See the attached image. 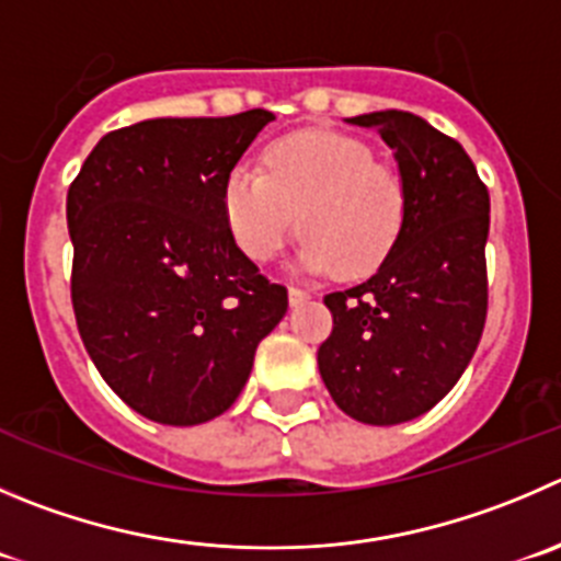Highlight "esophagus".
<instances>
[{
	"mask_svg": "<svg viewBox=\"0 0 561 561\" xmlns=\"http://www.w3.org/2000/svg\"><path fill=\"white\" fill-rule=\"evenodd\" d=\"M308 297H311V291L302 289V286H289V300H291V306H297V302L308 300Z\"/></svg>",
	"mask_w": 561,
	"mask_h": 561,
	"instance_id": "obj_1",
	"label": "esophagus"
}]
</instances>
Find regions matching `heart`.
Instances as JSON below:
<instances>
[{
  "label": "heart",
  "instance_id": "obj_1",
  "mask_svg": "<svg viewBox=\"0 0 561 561\" xmlns=\"http://www.w3.org/2000/svg\"><path fill=\"white\" fill-rule=\"evenodd\" d=\"M222 209L239 248L266 261L284 248L300 217V264L369 275L404 226L402 170L335 131H297L270 142L264 170L237 164L222 184Z\"/></svg>",
  "mask_w": 561,
  "mask_h": 561
}]
</instances>
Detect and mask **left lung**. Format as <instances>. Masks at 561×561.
Returning <instances> with one entry per match:
<instances>
[{
  "mask_svg": "<svg viewBox=\"0 0 561 561\" xmlns=\"http://www.w3.org/2000/svg\"><path fill=\"white\" fill-rule=\"evenodd\" d=\"M350 124L393 148L408 211L375 275L324 295L333 333L317 360L346 415L391 426L435 408L477 352L488 319L490 195L460 142L419 115L386 110Z\"/></svg>",
  "mask_w": 561,
  "mask_h": 561,
  "instance_id": "1",
  "label": "left lung"
}]
</instances>
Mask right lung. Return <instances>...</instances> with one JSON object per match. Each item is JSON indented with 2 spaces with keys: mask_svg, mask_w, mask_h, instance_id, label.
<instances>
[{
  "mask_svg": "<svg viewBox=\"0 0 561 561\" xmlns=\"http://www.w3.org/2000/svg\"><path fill=\"white\" fill-rule=\"evenodd\" d=\"M275 115L157 117L99 140L68 186L71 302L90 360L146 419L204 424L289 308L237 248L222 184Z\"/></svg>",
  "mask_w": 561,
  "mask_h": 561,
  "instance_id": "add662e5",
  "label": "right lung"
}]
</instances>
